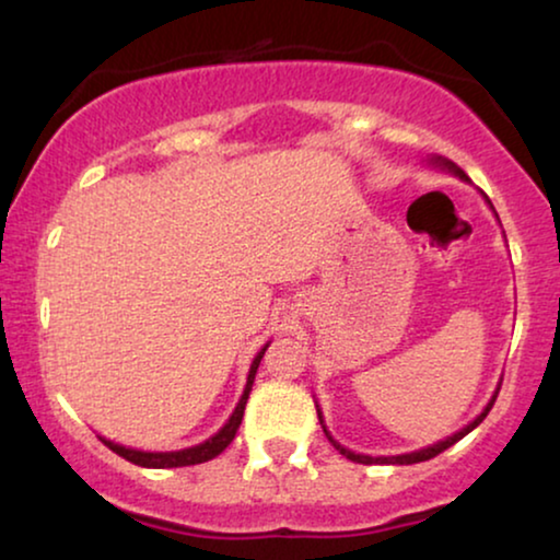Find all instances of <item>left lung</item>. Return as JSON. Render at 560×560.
<instances>
[{
  "label": "left lung",
  "mask_w": 560,
  "mask_h": 560,
  "mask_svg": "<svg viewBox=\"0 0 560 560\" xmlns=\"http://www.w3.org/2000/svg\"><path fill=\"white\" fill-rule=\"evenodd\" d=\"M433 165H441V167H446V171H451L454 175H458V178L462 180H466V173L462 171V167H456L454 163H451V160H443V158H435V160H431ZM489 201V198H487ZM489 206H492V201H489ZM497 393H500V389H497ZM497 393L492 395V400L487 402V408L481 410V416H477L471 420L469 425L466 428H462V431L458 433H454V435H448L446 441H439V443H433V446H428V448H420V451H412V454H400V456H364V454H354V451H349V448H343L341 443H336L334 439H331V433L326 431V425H324V416H320V410H318V405H316V410H318V420H320V425H324V433H326V439L334 443V448L339 451L341 456H347L349 462H357V464H418V462H428V458H433V456H439V454H443V451L446 448H451L454 446L456 441H462L466 433H471L474 428H477L481 420L487 418V412L492 410V405H494V400H497Z\"/></svg>",
  "instance_id": "1"
}]
</instances>
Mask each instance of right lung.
I'll use <instances>...</instances> for the list:
<instances>
[{
    "mask_svg": "<svg viewBox=\"0 0 560 560\" xmlns=\"http://www.w3.org/2000/svg\"><path fill=\"white\" fill-rule=\"evenodd\" d=\"M267 347H270V343H265V347L257 351L255 362H252V366H249L247 385H244V393L240 397V402H236L234 412L229 416L224 428H221L219 433H213L209 441L198 443V446L183 448V451H137V448H127V446H119V443H114V441L102 439L104 446H109L114 454L127 458V462H132L137 466H144V469H175V466H194V464L211 462L213 456H219L221 451H224L229 443L234 441L236 431H240L242 418H244V408H247V400H249V393H252V382H255L257 366H259V362H262V354H265Z\"/></svg>",
    "mask_w": 560,
    "mask_h": 560,
    "instance_id": "add662e5",
    "label": "right lung"
}]
</instances>
